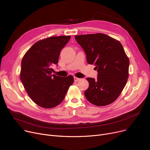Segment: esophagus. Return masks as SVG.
I'll use <instances>...</instances> for the list:
<instances>
[{
  "label": "esophagus",
  "instance_id": "obj_1",
  "mask_svg": "<svg viewBox=\"0 0 150 150\" xmlns=\"http://www.w3.org/2000/svg\"><path fill=\"white\" fill-rule=\"evenodd\" d=\"M74 82H78V81L81 80V79H80V78H78V77H74Z\"/></svg>",
  "mask_w": 150,
  "mask_h": 150
}]
</instances>
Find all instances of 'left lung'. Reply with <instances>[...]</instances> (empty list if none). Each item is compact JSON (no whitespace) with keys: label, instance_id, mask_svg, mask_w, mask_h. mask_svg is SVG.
Returning <instances> with one entry per match:
<instances>
[{"label":"left lung","instance_id":"obj_1","mask_svg":"<svg viewBox=\"0 0 150 150\" xmlns=\"http://www.w3.org/2000/svg\"><path fill=\"white\" fill-rule=\"evenodd\" d=\"M75 39L86 54L87 63L96 65L97 79L88 77L89 87L85 96L98 106L115 101L129 77V60L122 45L108 35L95 33L76 35Z\"/></svg>","mask_w":150,"mask_h":150}]
</instances>
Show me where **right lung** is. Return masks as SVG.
Masks as SVG:
<instances>
[{
  "instance_id": "1",
  "label": "right lung",
  "mask_w": 150,
  "mask_h": 150,
  "mask_svg": "<svg viewBox=\"0 0 150 150\" xmlns=\"http://www.w3.org/2000/svg\"><path fill=\"white\" fill-rule=\"evenodd\" d=\"M70 38L68 35L40 40L28 50L22 59L21 82L32 100L41 108H53L60 104L74 82L73 76L51 74V66L57 64L61 50Z\"/></svg>"
}]
</instances>
